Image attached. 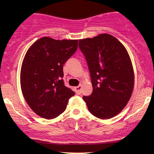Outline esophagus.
<instances>
[{
	"label": "esophagus",
	"mask_w": 154,
	"mask_h": 154,
	"mask_svg": "<svg viewBox=\"0 0 154 154\" xmlns=\"http://www.w3.org/2000/svg\"><path fill=\"white\" fill-rule=\"evenodd\" d=\"M75 91L77 94H80L82 93V85H79L75 88Z\"/></svg>",
	"instance_id": "34e87169"
}]
</instances>
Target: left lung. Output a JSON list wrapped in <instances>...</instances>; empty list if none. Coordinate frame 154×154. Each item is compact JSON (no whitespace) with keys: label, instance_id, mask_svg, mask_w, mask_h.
<instances>
[{"label":"left lung","instance_id":"obj_1","mask_svg":"<svg viewBox=\"0 0 154 154\" xmlns=\"http://www.w3.org/2000/svg\"><path fill=\"white\" fill-rule=\"evenodd\" d=\"M87 61L93 92L83 96L88 110L100 119H110L121 111L131 97L134 73L128 51L112 35L100 34L79 40Z\"/></svg>","mask_w":154,"mask_h":154}]
</instances>
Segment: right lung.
<instances>
[{
	"label": "right lung",
	"mask_w": 154,
	"mask_h": 154,
	"mask_svg": "<svg viewBox=\"0 0 154 154\" xmlns=\"http://www.w3.org/2000/svg\"><path fill=\"white\" fill-rule=\"evenodd\" d=\"M77 40L44 37L28 49L21 69L24 99L35 114L53 119L62 114L75 92L65 86L63 66L76 52Z\"/></svg>",
	"instance_id": "obj_1"
}]
</instances>
